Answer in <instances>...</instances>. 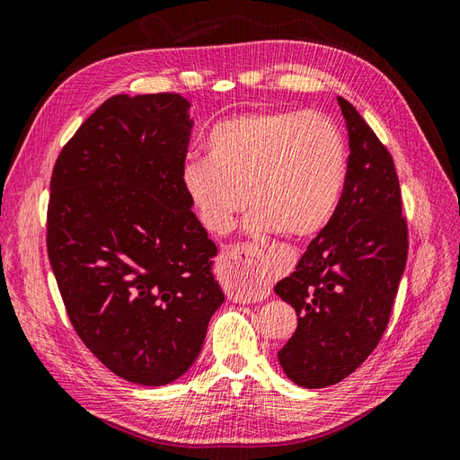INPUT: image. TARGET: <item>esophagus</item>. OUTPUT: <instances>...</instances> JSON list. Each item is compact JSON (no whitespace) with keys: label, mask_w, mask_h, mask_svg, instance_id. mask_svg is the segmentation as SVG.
<instances>
[{"label":"esophagus","mask_w":460,"mask_h":460,"mask_svg":"<svg viewBox=\"0 0 460 460\" xmlns=\"http://www.w3.org/2000/svg\"><path fill=\"white\" fill-rule=\"evenodd\" d=\"M234 252L238 253L235 255L234 259V267L238 269L240 272H249L252 276H257V274H261V270H259V261H257V257H259V252H257V247H253V245H240V247H234Z\"/></svg>","instance_id":"1"}]
</instances>
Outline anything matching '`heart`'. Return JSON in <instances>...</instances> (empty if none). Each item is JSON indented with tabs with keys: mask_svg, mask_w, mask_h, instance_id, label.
Here are the masks:
<instances>
[{
	"mask_svg": "<svg viewBox=\"0 0 460 460\" xmlns=\"http://www.w3.org/2000/svg\"><path fill=\"white\" fill-rule=\"evenodd\" d=\"M207 159L182 169V188L201 225L226 234L249 205L252 226L288 238H313L340 203L347 176V144L323 113L255 111L208 130Z\"/></svg>",
	"mask_w": 460,
	"mask_h": 460,
	"instance_id": "heart-1",
	"label": "heart"
}]
</instances>
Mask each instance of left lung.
Returning <instances> with one entry per match:
<instances>
[{
	"label": "left lung",
	"mask_w": 460,
	"mask_h": 460,
	"mask_svg": "<svg viewBox=\"0 0 460 460\" xmlns=\"http://www.w3.org/2000/svg\"><path fill=\"white\" fill-rule=\"evenodd\" d=\"M338 103L351 149L340 203L274 288L297 313L278 360L291 382L309 389L341 382L376 349L409 253L394 159L357 109L343 97Z\"/></svg>",
	"instance_id": "8db88e82"
}]
</instances>
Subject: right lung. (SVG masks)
<instances>
[{"mask_svg":"<svg viewBox=\"0 0 460 460\" xmlns=\"http://www.w3.org/2000/svg\"><path fill=\"white\" fill-rule=\"evenodd\" d=\"M188 109L180 93L109 97L51 174L46 243L66 314L132 384L180 378L225 301L211 274L217 245L182 188Z\"/></svg>","mask_w":460,"mask_h":460,"instance_id":"right-lung-1","label":"right lung"}]
</instances>
